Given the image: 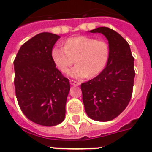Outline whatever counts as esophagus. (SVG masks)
<instances>
[{"label": "esophagus", "instance_id": "1", "mask_svg": "<svg viewBox=\"0 0 152 152\" xmlns=\"http://www.w3.org/2000/svg\"><path fill=\"white\" fill-rule=\"evenodd\" d=\"M70 84H71L72 85H76V86H79V85L80 84V83H79V82H77V81L74 80H70Z\"/></svg>", "mask_w": 152, "mask_h": 152}]
</instances>
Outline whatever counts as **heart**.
<instances>
[{"mask_svg":"<svg viewBox=\"0 0 152 152\" xmlns=\"http://www.w3.org/2000/svg\"><path fill=\"white\" fill-rule=\"evenodd\" d=\"M109 56L108 45L86 36L66 40L64 46L56 45L52 50V58L59 70L65 72L76 61V65L68 72L72 77L83 79L100 73L107 64Z\"/></svg>","mask_w":152,"mask_h":152,"instance_id":"b5f03b06","label":"heart"}]
</instances>
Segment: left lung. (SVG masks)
Wrapping results in <instances>:
<instances>
[{"label":"left lung","instance_id":"obj_1","mask_svg":"<svg viewBox=\"0 0 152 152\" xmlns=\"http://www.w3.org/2000/svg\"><path fill=\"white\" fill-rule=\"evenodd\" d=\"M108 40L106 68L95 78L81 84L84 109L92 120L106 122L124 112L132 96L135 70L130 46L118 32L107 27L90 31Z\"/></svg>","mask_w":152,"mask_h":152}]
</instances>
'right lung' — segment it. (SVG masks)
I'll list each match as a JSON object with an SVG mask.
<instances>
[{
    "label": "right lung",
    "instance_id": "right-lung-1",
    "mask_svg": "<svg viewBox=\"0 0 152 152\" xmlns=\"http://www.w3.org/2000/svg\"><path fill=\"white\" fill-rule=\"evenodd\" d=\"M60 38L41 32L25 42L14 60V85L22 112L32 122L55 126L65 117L69 80L56 68L52 50Z\"/></svg>",
    "mask_w": 152,
    "mask_h": 152
}]
</instances>
